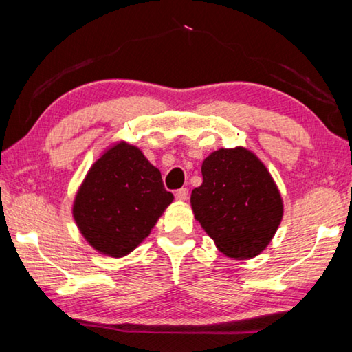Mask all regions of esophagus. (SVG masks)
Returning a JSON list of instances; mask_svg holds the SVG:
<instances>
[{
	"label": "esophagus",
	"instance_id": "obj_1",
	"mask_svg": "<svg viewBox=\"0 0 352 352\" xmlns=\"http://www.w3.org/2000/svg\"><path fill=\"white\" fill-rule=\"evenodd\" d=\"M188 197H189V190H188L186 188L178 189L177 192H175V199H177V200H180V201L188 200Z\"/></svg>",
	"mask_w": 352,
	"mask_h": 352
}]
</instances>
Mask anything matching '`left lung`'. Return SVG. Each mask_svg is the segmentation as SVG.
Listing matches in <instances>:
<instances>
[{
    "label": "left lung",
    "mask_w": 352,
    "mask_h": 352,
    "mask_svg": "<svg viewBox=\"0 0 352 352\" xmlns=\"http://www.w3.org/2000/svg\"><path fill=\"white\" fill-rule=\"evenodd\" d=\"M204 183L190 194L201 228L228 258L248 259L269 245L284 206L264 163L245 147L219 148L201 164Z\"/></svg>",
    "instance_id": "8db88e82"
}]
</instances>
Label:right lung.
<instances>
[{"mask_svg": "<svg viewBox=\"0 0 352 352\" xmlns=\"http://www.w3.org/2000/svg\"><path fill=\"white\" fill-rule=\"evenodd\" d=\"M172 200L162 172L138 147L121 141L107 148L88 170L76 194L73 216L94 250L122 258L151 234Z\"/></svg>", "mask_w": 352, "mask_h": 352, "instance_id": "right-lung-1", "label": "right lung"}]
</instances>
